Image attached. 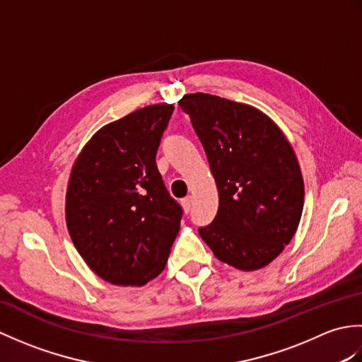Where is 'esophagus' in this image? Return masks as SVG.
<instances>
[{
  "mask_svg": "<svg viewBox=\"0 0 362 362\" xmlns=\"http://www.w3.org/2000/svg\"><path fill=\"white\" fill-rule=\"evenodd\" d=\"M180 202H182V206H183V210H185V213H189V210H191V202H193V199H191V196L183 197Z\"/></svg>",
  "mask_w": 362,
  "mask_h": 362,
  "instance_id": "obj_1",
  "label": "esophagus"
}]
</instances>
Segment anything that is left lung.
I'll use <instances>...</instances> for the list:
<instances>
[{"label":"left lung","mask_w":362,"mask_h":362,"mask_svg":"<svg viewBox=\"0 0 362 362\" xmlns=\"http://www.w3.org/2000/svg\"><path fill=\"white\" fill-rule=\"evenodd\" d=\"M219 193V209L199 235L214 257L257 271L280 255L302 218L305 187L294 149L275 122L247 104L185 95Z\"/></svg>","instance_id":"8db88e82"}]
</instances>
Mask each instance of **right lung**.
<instances>
[{"label": "right lung", "mask_w": 362, "mask_h": 362, "mask_svg": "<svg viewBox=\"0 0 362 362\" xmlns=\"http://www.w3.org/2000/svg\"><path fill=\"white\" fill-rule=\"evenodd\" d=\"M174 105L138 109L99 129L76 158L66 227L83 261L118 286H143L163 271L180 228L156 156Z\"/></svg>", "instance_id": "add662e5"}]
</instances>
